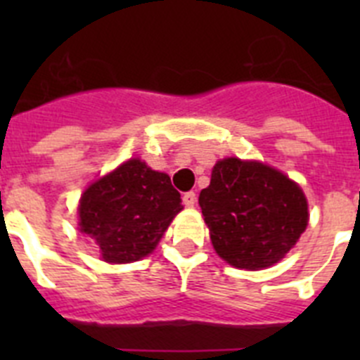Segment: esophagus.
I'll return each mask as SVG.
<instances>
[{
	"mask_svg": "<svg viewBox=\"0 0 360 360\" xmlns=\"http://www.w3.org/2000/svg\"><path fill=\"white\" fill-rule=\"evenodd\" d=\"M182 202L186 207H195L196 203V195L193 193V191H189V193H186V195L182 196Z\"/></svg>",
	"mask_w": 360,
	"mask_h": 360,
	"instance_id": "obj_1",
	"label": "esophagus"
}]
</instances>
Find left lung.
<instances>
[{"mask_svg":"<svg viewBox=\"0 0 360 360\" xmlns=\"http://www.w3.org/2000/svg\"><path fill=\"white\" fill-rule=\"evenodd\" d=\"M198 203L212 247L236 269L259 270L278 263L308 225L301 187L259 162H216Z\"/></svg>","mask_w":360,"mask_h":360,"instance_id":"1","label":"left lung"}]
</instances>
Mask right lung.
I'll return each mask as SVG.
<instances>
[{
	"label": "right lung",
	"mask_w": 360,
	"mask_h": 360,
	"mask_svg": "<svg viewBox=\"0 0 360 360\" xmlns=\"http://www.w3.org/2000/svg\"><path fill=\"white\" fill-rule=\"evenodd\" d=\"M182 209L171 178L131 158L82 193L79 227L94 238L104 262L131 263L155 249Z\"/></svg>",
	"instance_id": "add662e5"
}]
</instances>
